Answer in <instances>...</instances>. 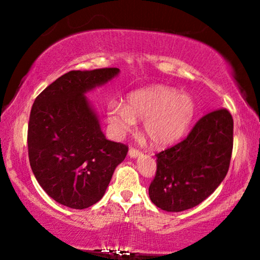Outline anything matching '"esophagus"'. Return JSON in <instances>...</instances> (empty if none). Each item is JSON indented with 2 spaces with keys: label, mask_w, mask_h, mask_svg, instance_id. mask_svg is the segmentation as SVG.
<instances>
[{
  "label": "esophagus",
  "mask_w": 260,
  "mask_h": 260,
  "mask_svg": "<svg viewBox=\"0 0 260 260\" xmlns=\"http://www.w3.org/2000/svg\"><path fill=\"white\" fill-rule=\"evenodd\" d=\"M140 156H141V151L137 150V149L131 148L129 150V157L130 158H136V157H140Z\"/></svg>",
  "instance_id": "esophagus-1"
}]
</instances>
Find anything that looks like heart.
I'll return each instance as SVG.
<instances>
[{
	"label": "heart",
	"mask_w": 260,
	"mask_h": 260,
	"mask_svg": "<svg viewBox=\"0 0 260 260\" xmlns=\"http://www.w3.org/2000/svg\"><path fill=\"white\" fill-rule=\"evenodd\" d=\"M197 115V104L187 93L166 85L141 88L126 97L125 104L111 102L106 119L116 136H124L143 120V131L157 148L175 144L184 136Z\"/></svg>",
	"instance_id": "b5f03b06"
}]
</instances>
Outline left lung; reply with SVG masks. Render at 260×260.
Returning a JSON list of instances; mask_svg holds the SVG:
<instances>
[{"mask_svg": "<svg viewBox=\"0 0 260 260\" xmlns=\"http://www.w3.org/2000/svg\"><path fill=\"white\" fill-rule=\"evenodd\" d=\"M233 148V118L226 109L209 112L186 140L161 151L150 200L166 212H182L206 200L225 179Z\"/></svg>", "mask_w": 260, "mask_h": 260, "instance_id": "8db88e82", "label": "left lung"}]
</instances>
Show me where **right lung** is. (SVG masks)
I'll list each match as a JSON object with an SVG mask.
<instances>
[{"mask_svg":"<svg viewBox=\"0 0 260 260\" xmlns=\"http://www.w3.org/2000/svg\"><path fill=\"white\" fill-rule=\"evenodd\" d=\"M118 69L71 71L45 88L31 106L28 155L35 179L58 204L84 209L103 198L127 154L103 134L87 92L118 76Z\"/></svg>","mask_w":260,"mask_h":260,"instance_id":"1","label":"right lung"}]
</instances>
